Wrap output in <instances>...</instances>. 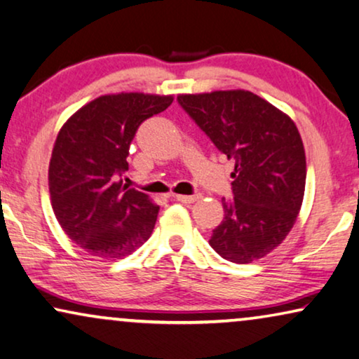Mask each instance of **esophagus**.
<instances>
[{"mask_svg":"<svg viewBox=\"0 0 359 359\" xmlns=\"http://www.w3.org/2000/svg\"><path fill=\"white\" fill-rule=\"evenodd\" d=\"M174 198L180 201V203H194V201L200 198V195H174Z\"/></svg>","mask_w":359,"mask_h":359,"instance_id":"obj_1","label":"esophagus"}]
</instances>
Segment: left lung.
Masks as SVG:
<instances>
[{
    "instance_id": "obj_1",
    "label": "left lung",
    "mask_w": 359,
    "mask_h": 359,
    "mask_svg": "<svg viewBox=\"0 0 359 359\" xmlns=\"http://www.w3.org/2000/svg\"><path fill=\"white\" fill-rule=\"evenodd\" d=\"M180 107L234 161L232 198L210 245L234 264L278 247L296 223L306 187V154L292 120L250 90L180 94Z\"/></svg>"
}]
</instances>
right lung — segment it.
<instances>
[{
	"instance_id": "right-lung-1",
	"label": "right lung",
	"mask_w": 359,
	"mask_h": 359,
	"mask_svg": "<svg viewBox=\"0 0 359 359\" xmlns=\"http://www.w3.org/2000/svg\"><path fill=\"white\" fill-rule=\"evenodd\" d=\"M172 100L143 93L100 95L60 130L48 168L52 208L67 236L89 255L122 259L149 239L159 206L122 177L136 130Z\"/></svg>"
}]
</instances>
